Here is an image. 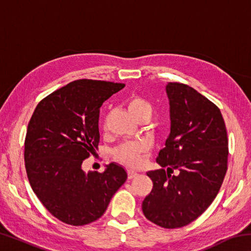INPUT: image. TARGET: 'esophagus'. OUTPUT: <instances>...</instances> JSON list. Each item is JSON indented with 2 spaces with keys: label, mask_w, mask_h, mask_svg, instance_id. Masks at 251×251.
Returning <instances> with one entry per match:
<instances>
[{
  "label": "esophagus",
  "mask_w": 251,
  "mask_h": 251,
  "mask_svg": "<svg viewBox=\"0 0 251 251\" xmlns=\"http://www.w3.org/2000/svg\"><path fill=\"white\" fill-rule=\"evenodd\" d=\"M136 176H137V173L136 172H134V171L127 172V177H128V179H133V178Z\"/></svg>",
  "instance_id": "1"
}]
</instances>
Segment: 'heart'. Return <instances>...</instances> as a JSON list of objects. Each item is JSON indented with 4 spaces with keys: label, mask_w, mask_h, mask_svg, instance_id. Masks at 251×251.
Instances as JSON below:
<instances>
[{
    "label": "heart",
    "mask_w": 251,
    "mask_h": 251,
    "mask_svg": "<svg viewBox=\"0 0 251 251\" xmlns=\"http://www.w3.org/2000/svg\"><path fill=\"white\" fill-rule=\"evenodd\" d=\"M127 108L136 120L151 116V105L150 101L139 95H131L126 101ZM146 146L139 143H125L113 151V157L118 163L127 167H136L141 163V157L146 154Z\"/></svg>",
    "instance_id": "b5f03b06"
}]
</instances>
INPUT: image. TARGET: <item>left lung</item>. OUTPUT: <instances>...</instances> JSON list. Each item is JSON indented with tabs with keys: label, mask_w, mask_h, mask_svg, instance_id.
Listing matches in <instances>:
<instances>
[{
	"label": "left lung",
	"mask_w": 251,
	"mask_h": 251,
	"mask_svg": "<svg viewBox=\"0 0 251 251\" xmlns=\"http://www.w3.org/2000/svg\"><path fill=\"white\" fill-rule=\"evenodd\" d=\"M171 134L148 172L151 192L142 209L157 226L180 228L197 219L217 196L228 167V138L217 105L188 85L169 82ZM176 174H174L173 173Z\"/></svg>",
	"instance_id": "obj_1"
}]
</instances>
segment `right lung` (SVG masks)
<instances>
[{"label":"right lung","mask_w":251,"mask_h":251,"mask_svg":"<svg viewBox=\"0 0 251 251\" xmlns=\"http://www.w3.org/2000/svg\"><path fill=\"white\" fill-rule=\"evenodd\" d=\"M124 87L74 80L42 100L28 122L24 161L29 185L46 209L67 225L84 226L101 217L127 179L125 169L114 163L104 173L82 169L99 146L100 106Z\"/></svg>","instance_id":"1"}]
</instances>
